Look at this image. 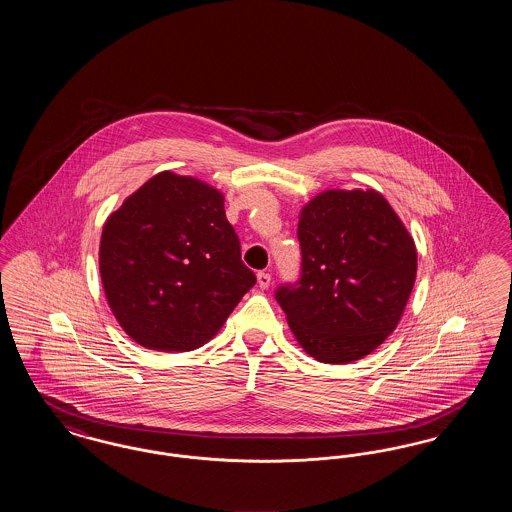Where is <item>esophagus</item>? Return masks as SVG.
Masks as SVG:
<instances>
[{"mask_svg":"<svg viewBox=\"0 0 512 512\" xmlns=\"http://www.w3.org/2000/svg\"><path fill=\"white\" fill-rule=\"evenodd\" d=\"M270 282H272V276H270L268 272H265V270L257 274V284H259L261 290H267L268 286H270Z\"/></svg>","mask_w":512,"mask_h":512,"instance_id":"esophagus-1","label":"esophagus"}]
</instances>
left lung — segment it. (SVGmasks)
Wrapping results in <instances>:
<instances>
[{
	"label": "left lung",
	"instance_id": "1",
	"mask_svg": "<svg viewBox=\"0 0 512 512\" xmlns=\"http://www.w3.org/2000/svg\"><path fill=\"white\" fill-rule=\"evenodd\" d=\"M301 272L274 293L295 340L320 363L345 365L395 330L416 278L413 238L376 190H328L297 224Z\"/></svg>",
	"mask_w": 512,
	"mask_h": 512
}]
</instances>
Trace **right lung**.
<instances>
[{
	"instance_id": "1",
	"label": "right lung",
	"mask_w": 512,
	"mask_h": 512,
	"mask_svg": "<svg viewBox=\"0 0 512 512\" xmlns=\"http://www.w3.org/2000/svg\"><path fill=\"white\" fill-rule=\"evenodd\" d=\"M99 272L122 330L165 353L211 340L257 282L219 190L169 171L149 178L107 219Z\"/></svg>"
}]
</instances>
